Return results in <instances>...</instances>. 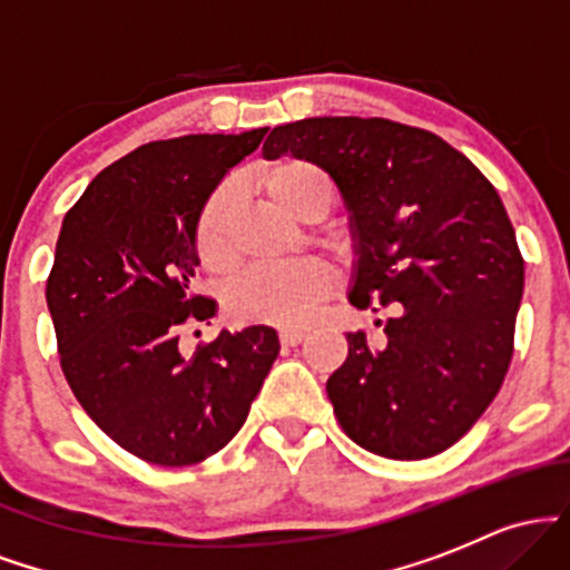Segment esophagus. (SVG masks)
<instances>
[{"instance_id": "obj_1", "label": "esophagus", "mask_w": 570, "mask_h": 570, "mask_svg": "<svg viewBox=\"0 0 570 570\" xmlns=\"http://www.w3.org/2000/svg\"><path fill=\"white\" fill-rule=\"evenodd\" d=\"M278 340L284 345H297L305 340V330H297V326H286V330L278 332Z\"/></svg>"}]
</instances>
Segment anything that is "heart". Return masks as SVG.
<instances>
[{
  "mask_svg": "<svg viewBox=\"0 0 570 570\" xmlns=\"http://www.w3.org/2000/svg\"><path fill=\"white\" fill-rule=\"evenodd\" d=\"M257 185L281 214L305 219L332 200V181L322 168L299 158H281L257 171ZM227 212L230 189L219 187L200 208L195 225V248L208 271L222 273L233 265V248L227 240ZM332 292V276L322 263L263 265L235 278L227 289V313L235 322H259L278 326L307 324Z\"/></svg>",
  "mask_w": 570,
  "mask_h": 570,
  "instance_id": "1",
  "label": "heart"
}]
</instances>
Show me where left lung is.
Listing matches in <instances>:
<instances>
[{
	"label": "left lung",
	"instance_id": "left-lung-1",
	"mask_svg": "<svg viewBox=\"0 0 570 570\" xmlns=\"http://www.w3.org/2000/svg\"><path fill=\"white\" fill-rule=\"evenodd\" d=\"M263 153L335 179L358 254L351 305L394 311L375 343L348 332V358L326 381L340 426L396 461L448 450L499 394L514 353L525 271L495 187L436 134L383 117L286 122Z\"/></svg>",
	"mask_w": 570,
	"mask_h": 570
}]
</instances>
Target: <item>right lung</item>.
Returning a JSON list of instances; mask_svg holds the SVG:
<instances>
[{"label": "right lung", "mask_w": 570, "mask_h": 570, "mask_svg": "<svg viewBox=\"0 0 570 570\" xmlns=\"http://www.w3.org/2000/svg\"><path fill=\"white\" fill-rule=\"evenodd\" d=\"M265 134L141 144L104 168L63 217L45 289L61 370L96 426L155 466L219 453L278 356L276 330L263 324L219 332L193 353L179 343L217 313L212 297L193 292L200 208Z\"/></svg>", "instance_id": "right-lung-1"}]
</instances>
